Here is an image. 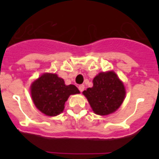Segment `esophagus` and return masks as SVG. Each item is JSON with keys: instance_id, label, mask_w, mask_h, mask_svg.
Instances as JSON below:
<instances>
[{"instance_id": "esophagus-1", "label": "esophagus", "mask_w": 159, "mask_h": 159, "mask_svg": "<svg viewBox=\"0 0 159 159\" xmlns=\"http://www.w3.org/2000/svg\"><path fill=\"white\" fill-rule=\"evenodd\" d=\"M79 90H80V91L81 92H82L83 91H84V85H83V84L80 85V86H79Z\"/></svg>"}]
</instances>
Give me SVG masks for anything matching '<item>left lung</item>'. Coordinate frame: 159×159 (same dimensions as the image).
<instances>
[{
	"label": "left lung",
	"mask_w": 159,
	"mask_h": 159,
	"mask_svg": "<svg viewBox=\"0 0 159 159\" xmlns=\"http://www.w3.org/2000/svg\"><path fill=\"white\" fill-rule=\"evenodd\" d=\"M94 113L107 116L116 111L124 100L125 87L116 72L99 73L93 79V87L84 91Z\"/></svg>",
	"instance_id": "left-lung-1"
}]
</instances>
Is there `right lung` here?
<instances>
[{
	"label": "right lung",
	"instance_id": "1",
	"mask_svg": "<svg viewBox=\"0 0 159 159\" xmlns=\"http://www.w3.org/2000/svg\"><path fill=\"white\" fill-rule=\"evenodd\" d=\"M79 93L75 85H66L62 78L52 73H44L31 85V95L35 106L48 116L61 113L68 97Z\"/></svg>",
	"mask_w": 159,
	"mask_h": 159
}]
</instances>
